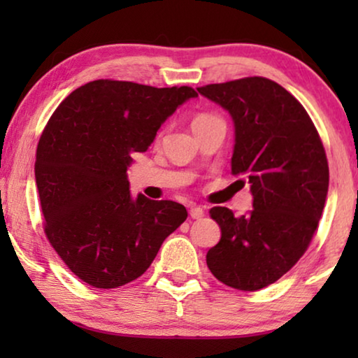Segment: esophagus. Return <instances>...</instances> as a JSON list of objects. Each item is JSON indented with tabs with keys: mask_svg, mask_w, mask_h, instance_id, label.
<instances>
[{
	"mask_svg": "<svg viewBox=\"0 0 358 358\" xmlns=\"http://www.w3.org/2000/svg\"><path fill=\"white\" fill-rule=\"evenodd\" d=\"M190 217L194 220H200L203 217V208L202 207H192L190 208Z\"/></svg>",
	"mask_w": 358,
	"mask_h": 358,
	"instance_id": "1",
	"label": "esophagus"
}]
</instances>
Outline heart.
Masks as SVG:
<instances>
[{
  "instance_id": "b5f03b06",
  "label": "heart",
  "mask_w": 358,
  "mask_h": 358,
  "mask_svg": "<svg viewBox=\"0 0 358 358\" xmlns=\"http://www.w3.org/2000/svg\"><path fill=\"white\" fill-rule=\"evenodd\" d=\"M215 119H218V117H215L212 114H199L197 117H195L194 122H192V127H199L202 124H207V122H212Z\"/></svg>"
}]
</instances>
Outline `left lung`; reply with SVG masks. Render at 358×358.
<instances>
[{
    "instance_id": "obj_1",
    "label": "left lung",
    "mask_w": 358,
    "mask_h": 358,
    "mask_svg": "<svg viewBox=\"0 0 358 358\" xmlns=\"http://www.w3.org/2000/svg\"><path fill=\"white\" fill-rule=\"evenodd\" d=\"M234 124L231 174L251 184L252 210L213 207L222 238L207 252L224 285L256 292L277 282L310 246L329 187L324 146L300 102L275 81L243 78L197 87Z\"/></svg>"
}]
</instances>
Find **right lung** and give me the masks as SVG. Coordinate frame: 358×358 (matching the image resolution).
I'll use <instances>...</instances> for the list:
<instances>
[{
    "instance_id": "right-lung-1",
    "label": "right lung",
    "mask_w": 358,
    "mask_h": 358,
    "mask_svg": "<svg viewBox=\"0 0 358 358\" xmlns=\"http://www.w3.org/2000/svg\"><path fill=\"white\" fill-rule=\"evenodd\" d=\"M192 87L97 80L57 107L38 140L36 184L48 241L96 288L125 285L151 266L187 218L173 200L134 197L127 169Z\"/></svg>"
}]
</instances>
